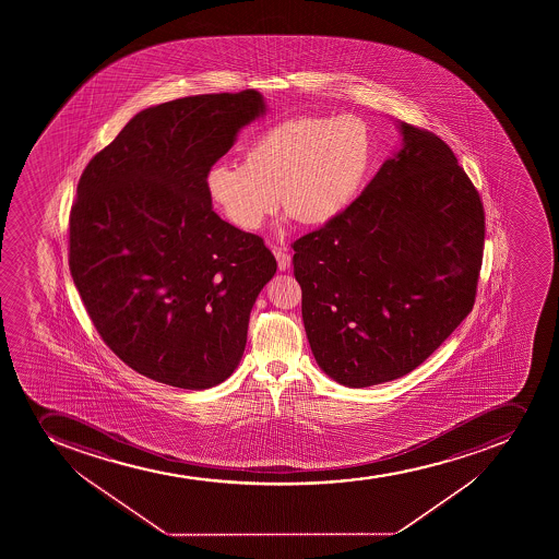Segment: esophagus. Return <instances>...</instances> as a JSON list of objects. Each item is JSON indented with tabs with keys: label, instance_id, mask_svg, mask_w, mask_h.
Returning a JSON list of instances; mask_svg holds the SVG:
<instances>
[{
	"label": "esophagus",
	"instance_id": "1",
	"mask_svg": "<svg viewBox=\"0 0 559 559\" xmlns=\"http://www.w3.org/2000/svg\"><path fill=\"white\" fill-rule=\"evenodd\" d=\"M273 253H275L276 264H278V270H281V271L289 270V265H292V254L288 253V249L273 248Z\"/></svg>",
	"mask_w": 559,
	"mask_h": 559
}]
</instances>
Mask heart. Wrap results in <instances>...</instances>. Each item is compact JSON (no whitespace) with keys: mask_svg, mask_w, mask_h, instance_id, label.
<instances>
[{"mask_svg":"<svg viewBox=\"0 0 559 559\" xmlns=\"http://www.w3.org/2000/svg\"><path fill=\"white\" fill-rule=\"evenodd\" d=\"M370 123L354 115L297 117L265 129L242 164L218 162L205 173L211 204L243 231L283 210L306 226H326L354 204L376 162Z\"/></svg>","mask_w":559,"mask_h":559,"instance_id":"heart-1","label":"heart"}]
</instances>
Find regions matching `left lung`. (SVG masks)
Masks as SVG:
<instances>
[{"mask_svg": "<svg viewBox=\"0 0 559 559\" xmlns=\"http://www.w3.org/2000/svg\"><path fill=\"white\" fill-rule=\"evenodd\" d=\"M397 128L401 150L359 199L294 243L311 352L343 386L415 370L476 300L485 243L479 193L439 136Z\"/></svg>", "mask_w": 559, "mask_h": 559, "instance_id": "obj_1", "label": "left lung"}]
</instances>
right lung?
<instances>
[{
  "label": "right lung",
  "instance_id": "right-lung-1",
  "mask_svg": "<svg viewBox=\"0 0 559 559\" xmlns=\"http://www.w3.org/2000/svg\"><path fill=\"white\" fill-rule=\"evenodd\" d=\"M264 115L253 88L147 107L78 182L72 281L107 346L153 381L205 390L242 359L276 260L262 238L216 215L204 182Z\"/></svg>",
  "mask_w": 559,
  "mask_h": 559
}]
</instances>
